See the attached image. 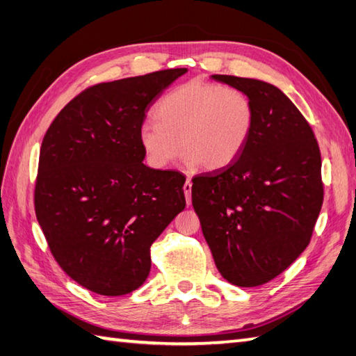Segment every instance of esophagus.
Returning a JSON list of instances; mask_svg holds the SVG:
<instances>
[{"instance_id":"34e87169","label":"esophagus","mask_w":356,"mask_h":356,"mask_svg":"<svg viewBox=\"0 0 356 356\" xmlns=\"http://www.w3.org/2000/svg\"><path fill=\"white\" fill-rule=\"evenodd\" d=\"M191 186H193L191 180H186L185 185H184V193H185V197H186L188 205H190V203H191Z\"/></svg>"}]
</instances>
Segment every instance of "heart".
I'll use <instances>...</instances> for the list:
<instances>
[{
  "label": "heart",
  "instance_id": "b5f03b06",
  "mask_svg": "<svg viewBox=\"0 0 356 356\" xmlns=\"http://www.w3.org/2000/svg\"><path fill=\"white\" fill-rule=\"evenodd\" d=\"M156 119L139 128L149 166L166 168L180 151L188 166L214 171L243 149L254 124V107L241 90L193 79L174 88L156 107Z\"/></svg>",
  "mask_w": 356,
  "mask_h": 356
}]
</instances>
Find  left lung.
Wrapping results in <instances>:
<instances>
[{"instance_id": "1", "label": "left lung", "mask_w": 356, "mask_h": 356, "mask_svg": "<svg viewBox=\"0 0 356 356\" xmlns=\"http://www.w3.org/2000/svg\"><path fill=\"white\" fill-rule=\"evenodd\" d=\"M211 78L248 95L254 124L229 165L193 179V207L222 277L254 287L282 274L311 241L324 195L321 154L282 90L259 79Z\"/></svg>"}]
</instances>
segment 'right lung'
I'll list each match as a JSON object with an SVG mask.
<instances>
[{
	"label": "right lung",
	"instance_id": "obj_1",
	"mask_svg": "<svg viewBox=\"0 0 356 356\" xmlns=\"http://www.w3.org/2000/svg\"><path fill=\"white\" fill-rule=\"evenodd\" d=\"M186 69L90 87L59 111L42 139L35 213L59 266L86 289L118 297L151 269L149 248L184 211L185 179L143 162L139 128Z\"/></svg>",
	"mask_w": 356,
	"mask_h": 356
}]
</instances>
